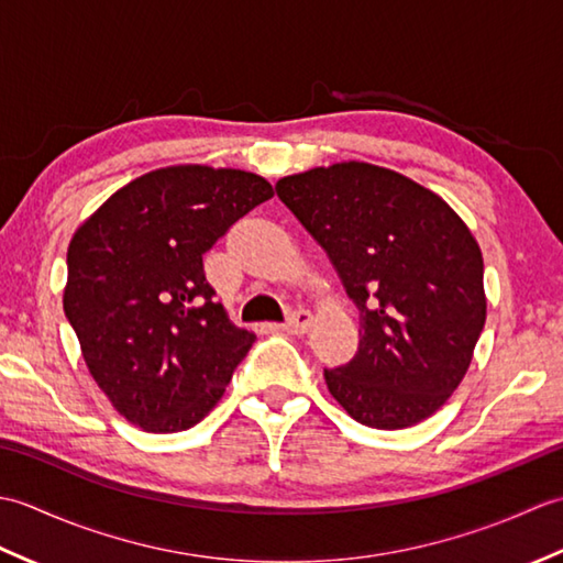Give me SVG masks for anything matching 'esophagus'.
Listing matches in <instances>:
<instances>
[{
  "label": "esophagus",
  "instance_id": "34e87169",
  "mask_svg": "<svg viewBox=\"0 0 563 563\" xmlns=\"http://www.w3.org/2000/svg\"><path fill=\"white\" fill-rule=\"evenodd\" d=\"M312 324H314L312 312H307V309H297V312H292L288 319H285L283 329L288 333H307L312 329Z\"/></svg>",
  "mask_w": 563,
  "mask_h": 563
}]
</instances>
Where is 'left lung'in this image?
I'll list each match as a JSON object with an SVG mask.
<instances>
[{
	"mask_svg": "<svg viewBox=\"0 0 563 563\" xmlns=\"http://www.w3.org/2000/svg\"><path fill=\"white\" fill-rule=\"evenodd\" d=\"M275 190L361 312L355 357L324 369L331 397L379 430L433 416L470 369L486 321L470 227L433 190L365 162L285 176Z\"/></svg>",
	"mask_w": 563,
	"mask_h": 563,
	"instance_id": "left-lung-1",
	"label": "left lung"
}]
</instances>
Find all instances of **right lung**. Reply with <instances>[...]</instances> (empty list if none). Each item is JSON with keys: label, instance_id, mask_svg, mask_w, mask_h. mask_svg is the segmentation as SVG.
Segmentation results:
<instances>
[{"label": "right lung", "instance_id": "add662e5", "mask_svg": "<svg viewBox=\"0 0 563 563\" xmlns=\"http://www.w3.org/2000/svg\"><path fill=\"white\" fill-rule=\"evenodd\" d=\"M273 186L242 169L178 164L103 202L67 249L65 317L93 382L147 433H178L222 399L256 336L234 327L202 254Z\"/></svg>", "mask_w": 563, "mask_h": 563}]
</instances>
